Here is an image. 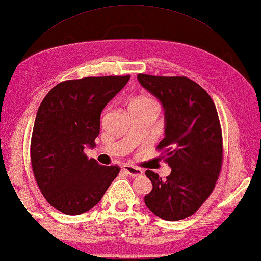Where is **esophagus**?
I'll use <instances>...</instances> for the list:
<instances>
[{"instance_id": "obj_1", "label": "esophagus", "mask_w": 261, "mask_h": 261, "mask_svg": "<svg viewBox=\"0 0 261 261\" xmlns=\"http://www.w3.org/2000/svg\"><path fill=\"white\" fill-rule=\"evenodd\" d=\"M122 170H123V172H126L128 175H130V176H133V177L140 176V175L143 174V171L142 170H140V168L134 167V166H132V165H123L122 166Z\"/></svg>"}]
</instances>
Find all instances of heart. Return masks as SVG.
<instances>
[{
    "instance_id": "heart-1",
    "label": "heart",
    "mask_w": 261,
    "mask_h": 261,
    "mask_svg": "<svg viewBox=\"0 0 261 261\" xmlns=\"http://www.w3.org/2000/svg\"><path fill=\"white\" fill-rule=\"evenodd\" d=\"M134 104H142L143 105V104H153V103L149 99H139V100H136Z\"/></svg>"
}]
</instances>
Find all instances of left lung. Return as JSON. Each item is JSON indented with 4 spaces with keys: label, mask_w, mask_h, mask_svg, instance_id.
<instances>
[{
    "label": "left lung",
    "mask_w": 261,
    "mask_h": 261,
    "mask_svg": "<svg viewBox=\"0 0 261 261\" xmlns=\"http://www.w3.org/2000/svg\"><path fill=\"white\" fill-rule=\"evenodd\" d=\"M141 86L161 100L165 112V162L172 168L165 180L147 171L152 184L147 207L167 221L190 217L214 189L222 164V134L212 98L186 76L139 74Z\"/></svg>",
    "instance_id": "obj_1"
}]
</instances>
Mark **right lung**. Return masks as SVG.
<instances>
[{"label":"right lung","mask_w":261,"mask_h":261,"mask_svg":"<svg viewBox=\"0 0 261 261\" xmlns=\"http://www.w3.org/2000/svg\"><path fill=\"white\" fill-rule=\"evenodd\" d=\"M89 76L63 81L40 104L31 140V163L41 193L53 207L76 216L93 208L119 174L84 150L95 148L100 113L129 80Z\"/></svg>","instance_id":"right-lung-1"}]
</instances>
